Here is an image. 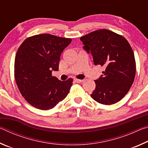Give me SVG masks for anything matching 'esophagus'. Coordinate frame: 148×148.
I'll list each match as a JSON object with an SVG mask.
<instances>
[{
  "label": "esophagus",
  "instance_id": "1",
  "mask_svg": "<svg viewBox=\"0 0 148 148\" xmlns=\"http://www.w3.org/2000/svg\"><path fill=\"white\" fill-rule=\"evenodd\" d=\"M75 82H77V83H82V82H84V79H74Z\"/></svg>",
  "mask_w": 148,
  "mask_h": 148
}]
</instances>
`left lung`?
<instances>
[{
    "mask_svg": "<svg viewBox=\"0 0 148 148\" xmlns=\"http://www.w3.org/2000/svg\"><path fill=\"white\" fill-rule=\"evenodd\" d=\"M84 48L93 57L94 64L103 66L102 76L95 80L91 97L104 105L123 98L133 83L136 61L131 45L122 35L107 29L92 31L80 38Z\"/></svg>",
    "mask_w": 148,
    "mask_h": 148,
    "instance_id": "8db88e82",
    "label": "left lung"
}]
</instances>
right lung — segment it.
Instances as JSON below:
<instances>
[{
	"mask_svg": "<svg viewBox=\"0 0 148 148\" xmlns=\"http://www.w3.org/2000/svg\"><path fill=\"white\" fill-rule=\"evenodd\" d=\"M71 38L49 34L34 35L25 40L17 49L14 76L23 98L42 110L52 109L69 94L73 79L60 81L52 76L59 70L61 53Z\"/></svg>",
	"mask_w": 148,
	"mask_h": 148,
	"instance_id": "obj_1",
	"label": "right lung"
}]
</instances>
